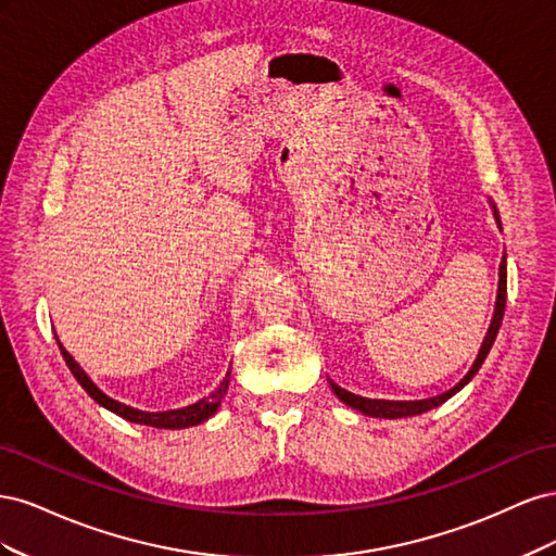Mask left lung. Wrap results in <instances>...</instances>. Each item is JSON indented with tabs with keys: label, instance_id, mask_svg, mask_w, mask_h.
<instances>
[{
	"label": "left lung",
	"instance_id": "1",
	"mask_svg": "<svg viewBox=\"0 0 556 556\" xmlns=\"http://www.w3.org/2000/svg\"><path fill=\"white\" fill-rule=\"evenodd\" d=\"M494 215H496V213H494ZM496 223H498V215H496ZM498 227H501V223H498ZM506 290H508V288H506V257H503V260H501V266H498V294H496V308H494L492 325H490V329H486V336H484L482 348H480V352H478L476 364L470 366V371L464 376V380H462L457 387H452L450 392L439 394V396H433V399H422V401H382V399H364V396H357V394H352V392H345L343 387H339L336 382H331V390L336 392V396H339L343 403H348L350 408H355V410H359V413H364V415H371V417H384V419H399V417L422 415V413H427V410H431V408H435V406H441V403H445L450 396L457 394V392L462 390V387L480 371V366H482L484 357L490 355V350H492V345H494V341H496L498 327H501L503 311H506Z\"/></svg>",
	"mask_w": 556,
	"mask_h": 556
}]
</instances>
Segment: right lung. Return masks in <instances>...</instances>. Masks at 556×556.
Wrapping results in <instances>:
<instances>
[{"label":"right lung","instance_id":"right-lung-1","mask_svg":"<svg viewBox=\"0 0 556 556\" xmlns=\"http://www.w3.org/2000/svg\"><path fill=\"white\" fill-rule=\"evenodd\" d=\"M55 339H58V336H55ZM58 345H60V341H58ZM60 352H62V357H64L66 366H70V371L74 374V378L80 382L83 390H86V392L99 403V406H104V408H109L111 413L129 419V422H134V425H146V427H157V429H185V427H194V425L206 422V419L217 410V406H220V401H223V396H225V392H227V384H229V371H227L225 380L220 382V387H217V390H215L213 394H208L206 399H201V401L192 403V406H188V408L166 410V413H143V410L129 408V406H125V403H117V401H113L111 396H106V394H104L102 390H99V387L86 376V371H83V368L76 364V359H74V357L70 355V352H66L62 345H60Z\"/></svg>","mask_w":556,"mask_h":556}]
</instances>
